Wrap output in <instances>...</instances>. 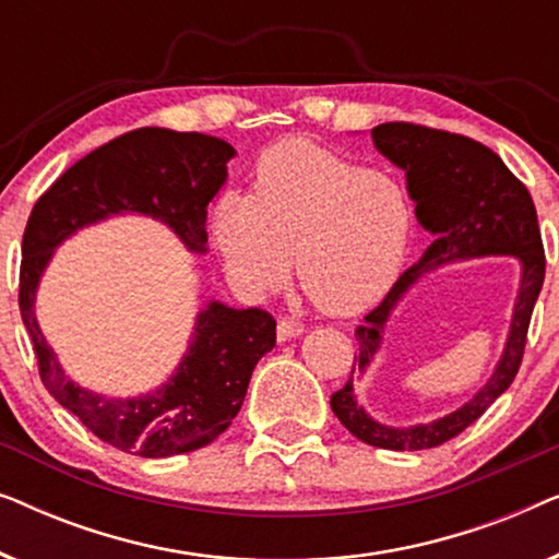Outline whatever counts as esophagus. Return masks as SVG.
<instances>
[{"instance_id": "34e87169", "label": "esophagus", "mask_w": 559, "mask_h": 559, "mask_svg": "<svg viewBox=\"0 0 559 559\" xmlns=\"http://www.w3.org/2000/svg\"><path fill=\"white\" fill-rule=\"evenodd\" d=\"M302 333V323H297V320L282 316L280 323H277V338L280 341H289V338H297V335Z\"/></svg>"}]
</instances>
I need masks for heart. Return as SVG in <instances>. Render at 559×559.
Returning <instances> with one entry per match:
<instances>
[{"mask_svg":"<svg viewBox=\"0 0 559 559\" xmlns=\"http://www.w3.org/2000/svg\"><path fill=\"white\" fill-rule=\"evenodd\" d=\"M400 182L310 142H287L254 167L251 195L226 190L211 226L226 270L247 293L282 285L295 254L302 293L348 316L392 287L409 241Z\"/></svg>","mask_w":559,"mask_h":559,"instance_id":"1","label":"heart"}]
</instances>
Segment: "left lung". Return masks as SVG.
<instances>
[{"mask_svg": "<svg viewBox=\"0 0 559 559\" xmlns=\"http://www.w3.org/2000/svg\"><path fill=\"white\" fill-rule=\"evenodd\" d=\"M381 155L407 173V190L417 203V221L435 239L356 328L358 356L343 389L331 396V407L341 425L366 445L384 450H427L453 440L476 423L514 381L524 358L526 331L542 282H545V247L537 224V209L530 190L493 150L471 136L442 129L386 121L371 129ZM511 253L523 262L520 294L512 331L502 361L481 392L450 416L415 428H386L373 424L355 402V364L364 369L376 353L388 312L427 269L455 258Z\"/></svg>", "mask_w": 559, "mask_h": 559, "instance_id": "obj_1", "label": "left lung"}]
</instances>
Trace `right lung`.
Here are the masks:
<instances>
[{"label": "right lung", "mask_w": 559, "mask_h": 559, "mask_svg": "<svg viewBox=\"0 0 559 559\" xmlns=\"http://www.w3.org/2000/svg\"><path fill=\"white\" fill-rule=\"evenodd\" d=\"M234 147L201 132L142 127L88 152L37 198L22 236L20 316L48 392L96 438L140 457H170L211 445L239 415L251 371L277 341V320L262 308L209 302L188 356L163 389L111 400L73 384L43 338L35 289L52 249L81 226L114 213H144L173 228L188 249L205 251L211 198L226 180Z\"/></svg>", "instance_id": "1"}]
</instances>
